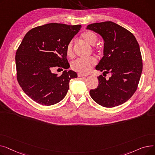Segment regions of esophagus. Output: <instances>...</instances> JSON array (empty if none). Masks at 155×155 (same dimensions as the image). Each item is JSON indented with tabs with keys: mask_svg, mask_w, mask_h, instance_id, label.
<instances>
[{
	"mask_svg": "<svg viewBox=\"0 0 155 155\" xmlns=\"http://www.w3.org/2000/svg\"><path fill=\"white\" fill-rule=\"evenodd\" d=\"M87 75H84V74H81V73H78V77H87Z\"/></svg>",
	"mask_w": 155,
	"mask_h": 155,
	"instance_id": "esophagus-1",
	"label": "esophagus"
}]
</instances>
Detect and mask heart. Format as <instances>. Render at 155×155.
Returning <instances> with one entry per match:
<instances>
[{"instance_id": "heart-1", "label": "heart", "mask_w": 155, "mask_h": 155, "mask_svg": "<svg viewBox=\"0 0 155 155\" xmlns=\"http://www.w3.org/2000/svg\"><path fill=\"white\" fill-rule=\"evenodd\" d=\"M82 38L85 42L94 45L97 41V36L94 32L92 31H86L82 35ZM66 53L67 56L71 57L73 55V42L71 40L67 45ZM96 61L93 57L88 58H78L73 61L70 66L73 70L78 72L81 74H87L89 73L92 68L95 66Z\"/></svg>"}]
</instances>
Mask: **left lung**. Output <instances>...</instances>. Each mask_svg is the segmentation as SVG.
Instances as JSON below:
<instances>
[{
	"label": "left lung",
	"instance_id": "8db88e82",
	"mask_svg": "<svg viewBox=\"0 0 155 155\" xmlns=\"http://www.w3.org/2000/svg\"><path fill=\"white\" fill-rule=\"evenodd\" d=\"M87 29L99 33L104 40V56L96 70L111 74L109 80L102 75L97 77L99 85L90 91V95L103 107L118 106L137 90L143 70L139 44L131 32L111 21L89 24Z\"/></svg>",
	"mask_w": 155,
	"mask_h": 155
}]
</instances>
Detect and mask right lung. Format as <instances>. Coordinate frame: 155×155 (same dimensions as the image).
<instances>
[{
    "mask_svg": "<svg viewBox=\"0 0 155 155\" xmlns=\"http://www.w3.org/2000/svg\"><path fill=\"white\" fill-rule=\"evenodd\" d=\"M81 27L50 23L32 28L24 37L15 54L17 80L32 100L51 105L66 95L77 73L64 70L58 76L53 70L69 68L66 47Z\"/></svg>",
    "mask_w": 155,
    "mask_h": 155,
    "instance_id": "obj_1",
    "label": "right lung"
}]
</instances>
